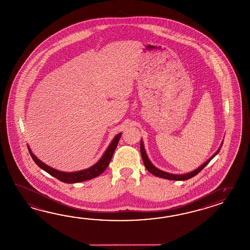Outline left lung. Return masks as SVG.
I'll list each match as a JSON object with an SVG mask.
<instances>
[{"label": "left lung", "instance_id": "obj_1", "mask_svg": "<svg viewBox=\"0 0 250 250\" xmlns=\"http://www.w3.org/2000/svg\"><path fill=\"white\" fill-rule=\"evenodd\" d=\"M221 150V148L219 149V150L217 151L216 153H215L214 155L212 156V157L209 158L208 161H206V162L204 163L203 165H202L199 168L196 169V170H194V171H192L191 173H188V174H169V173H166V172H164V171H161V170H159V169H157V167H155L152 164H151L150 161H149V159H148V157L146 156V154L145 148H144V146H143V142H142V140H141V142H140V153H141V157H142V160H143V163H144V165H145V167L146 168V170L151 173L152 174H154V175H156V176H158V177H161V178H165V179H168V180H175V181H184V180H188V179H190V178H192L193 176H195L196 174H199L202 170H203L208 164H209V161L213 158V157L219 153V151Z\"/></svg>", "mask_w": 250, "mask_h": 250}]
</instances>
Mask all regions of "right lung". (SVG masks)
<instances>
[{"mask_svg":"<svg viewBox=\"0 0 250 250\" xmlns=\"http://www.w3.org/2000/svg\"><path fill=\"white\" fill-rule=\"evenodd\" d=\"M121 137H122V133L117 135L116 137L112 140V142L110 143V146H108L107 150L105 151L104 156L102 157L98 162L96 163L95 165H93V167L85 169V170H82V171L74 172V173H64V172H60L56 169L51 168L50 167L41 162L40 159H38L33 155V153L29 149V147L28 148H29V154L32 157V159L41 169H43L44 171H46L47 173L51 174L52 176L56 177L57 179L63 182V183L74 184V183H79V182L93 179L102 173H104L110 164L111 157H112L114 151L116 149L117 145L119 143V140L121 139Z\"/></svg>","mask_w":250,"mask_h":250,"instance_id":"1","label":"right lung"}]
</instances>
